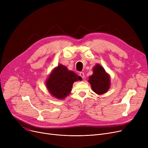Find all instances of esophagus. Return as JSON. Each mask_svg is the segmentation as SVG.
<instances>
[{"label": "esophagus", "instance_id": "esophagus-1", "mask_svg": "<svg viewBox=\"0 0 148 148\" xmlns=\"http://www.w3.org/2000/svg\"><path fill=\"white\" fill-rule=\"evenodd\" d=\"M79 75L82 77V78L83 79H84V74L83 72H80V73H79Z\"/></svg>", "mask_w": 148, "mask_h": 148}]
</instances>
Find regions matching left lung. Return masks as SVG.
<instances>
[{
  "mask_svg": "<svg viewBox=\"0 0 148 148\" xmlns=\"http://www.w3.org/2000/svg\"><path fill=\"white\" fill-rule=\"evenodd\" d=\"M93 74L89 77L92 90L98 95L107 92L110 88V77L105 71L103 66L97 64L94 68Z\"/></svg>",
  "mask_w": 148,
  "mask_h": 148,
  "instance_id": "1",
  "label": "left lung"
}]
</instances>
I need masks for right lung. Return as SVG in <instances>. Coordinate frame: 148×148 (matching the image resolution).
I'll list each match as a JSON object with an SVG mask.
<instances>
[{
	"label": "right lung",
	"instance_id": "obj_1",
	"mask_svg": "<svg viewBox=\"0 0 148 148\" xmlns=\"http://www.w3.org/2000/svg\"><path fill=\"white\" fill-rule=\"evenodd\" d=\"M81 80V77L73 71H68L62 65H59L51 72L46 86L50 94L58 99H64L69 94L74 82Z\"/></svg>",
	"mask_w": 148,
	"mask_h": 148
}]
</instances>
